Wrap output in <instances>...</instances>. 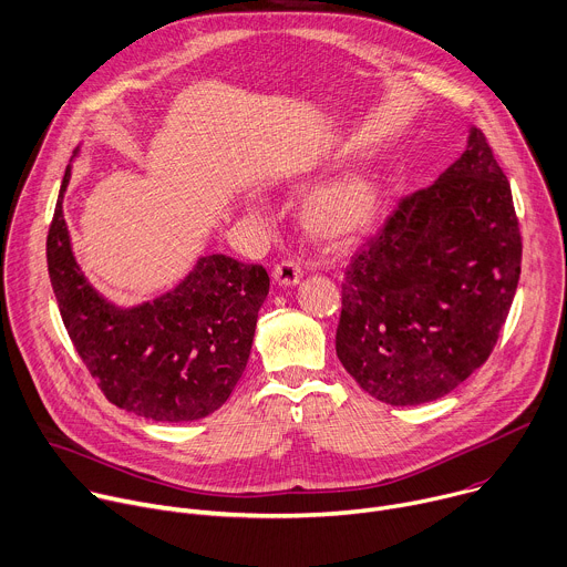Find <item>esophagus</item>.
I'll use <instances>...</instances> for the list:
<instances>
[{
    "label": "esophagus",
    "instance_id": "34e87169",
    "mask_svg": "<svg viewBox=\"0 0 567 567\" xmlns=\"http://www.w3.org/2000/svg\"><path fill=\"white\" fill-rule=\"evenodd\" d=\"M300 278H302V269L291 260H282L274 267V280L280 287H293L300 282Z\"/></svg>",
    "mask_w": 567,
    "mask_h": 567
}]
</instances>
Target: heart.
<instances>
[{
	"label": "heart",
	"mask_w": 567,
	"mask_h": 567,
	"mask_svg": "<svg viewBox=\"0 0 567 567\" xmlns=\"http://www.w3.org/2000/svg\"><path fill=\"white\" fill-rule=\"evenodd\" d=\"M316 171H293L285 182L302 184ZM383 205V186L371 171L344 173L318 192H313L300 209V220L311 240L329 249H342L355 243L379 216Z\"/></svg>",
	"instance_id": "heart-1"
}]
</instances>
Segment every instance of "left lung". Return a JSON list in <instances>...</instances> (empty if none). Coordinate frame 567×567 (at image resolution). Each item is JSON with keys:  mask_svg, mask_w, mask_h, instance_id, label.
Wrapping results in <instances>:
<instances>
[{"mask_svg": "<svg viewBox=\"0 0 567 567\" xmlns=\"http://www.w3.org/2000/svg\"><path fill=\"white\" fill-rule=\"evenodd\" d=\"M509 182L485 135L403 198L344 271L336 353L373 399L405 408L456 390L489 358L520 276Z\"/></svg>", "mask_w": 567, "mask_h": 567, "instance_id": "8db88e82", "label": "left lung"}]
</instances>
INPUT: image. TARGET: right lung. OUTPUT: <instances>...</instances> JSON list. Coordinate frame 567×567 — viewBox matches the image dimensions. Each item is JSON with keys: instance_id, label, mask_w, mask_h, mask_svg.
I'll list each match as a JSON object with an SVG mask.
<instances>
[{"instance_id": "add662e5", "label": "right lung", "mask_w": 567, "mask_h": 567, "mask_svg": "<svg viewBox=\"0 0 567 567\" xmlns=\"http://www.w3.org/2000/svg\"><path fill=\"white\" fill-rule=\"evenodd\" d=\"M66 166L47 238L49 276L64 327L104 396L157 423L198 421L227 403L247 367L258 311L269 293L260 265L198 258L171 291L117 307L75 262L62 200Z\"/></svg>"}]
</instances>
